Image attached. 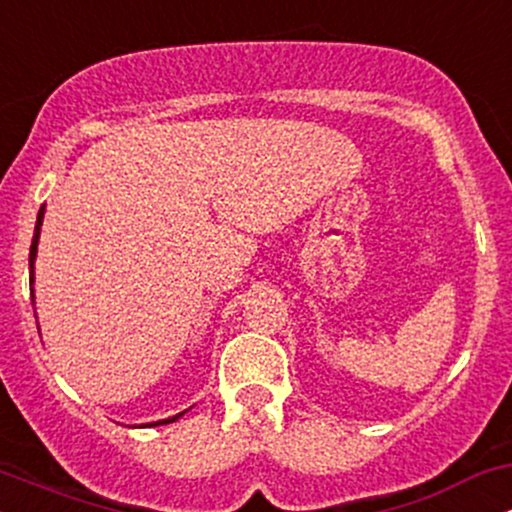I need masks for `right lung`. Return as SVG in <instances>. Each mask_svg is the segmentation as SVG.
Returning a JSON list of instances; mask_svg holds the SVG:
<instances>
[{"instance_id": "add662e5", "label": "right lung", "mask_w": 512, "mask_h": 512, "mask_svg": "<svg viewBox=\"0 0 512 512\" xmlns=\"http://www.w3.org/2000/svg\"><path fill=\"white\" fill-rule=\"evenodd\" d=\"M43 214H45V207H40L38 211V221H35V233H33V243H31V257H28V262H31V286H33V260H35V252H38V238H40V226H43ZM182 414L173 416V419H166V421H156V424L151 426H161V424H173L175 419H180Z\"/></svg>"}]
</instances>
